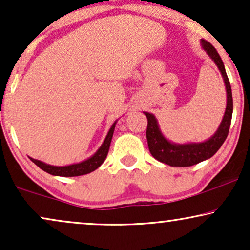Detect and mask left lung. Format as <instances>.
<instances>
[{
  "label": "left lung",
  "instance_id": "1",
  "mask_svg": "<svg viewBox=\"0 0 250 250\" xmlns=\"http://www.w3.org/2000/svg\"><path fill=\"white\" fill-rule=\"evenodd\" d=\"M201 45L202 48L207 52V54L210 56V59L219 69L220 74L224 78L227 94L226 109L217 131L211 136L209 140L200 142V143L191 142V143L185 144L173 143V142L167 140L165 136L163 135L162 130H160L156 116L151 114V113L144 112L145 116L147 118L146 138L148 150L158 162L167 164L169 166L187 167L209 159L219 150L224 142H225L227 135H229L233 113V98L229 77H227L224 63L216 48L204 39L201 40Z\"/></svg>",
  "mask_w": 250,
  "mask_h": 250
}]
</instances>
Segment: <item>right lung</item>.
Here are the masks:
<instances>
[{
    "mask_svg": "<svg viewBox=\"0 0 250 250\" xmlns=\"http://www.w3.org/2000/svg\"><path fill=\"white\" fill-rule=\"evenodd\" d=\"M116 122H118V120H116V121L112 125L109 131L107 132L105 140H104L103 144L100 145V147L97 150V152L94 153L93 156L87 158L86 160H83V162L77 163V164H71V165H67V166H54V165H49V164H46L43 162H40V160L33 159V158H30V159L32 160L37 166H39L41 169L55 176H80V175L88 174V173L96 170L98 167L105 162L107 154H108L109 145H110V142H112L113 134H114Z\"/></svg>",
    "mask_w": 250,
    "mask_h": 250,
    "instance_id": "right-lung-1",
    "label": "right lung"
}]
</instances>
